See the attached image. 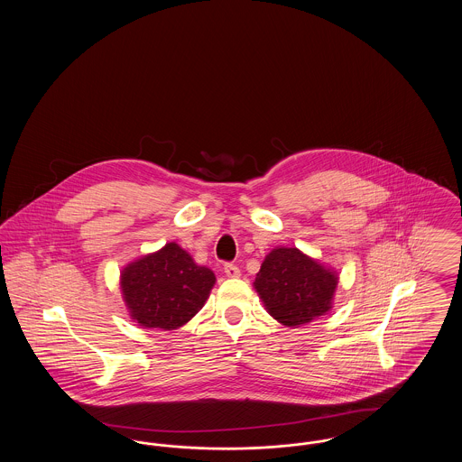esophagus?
<instances>
[{
	"mask_svg": "<svg viewBox=\"0 0 462 462\" xmlns=\"http://www.w3.org/2000/svg\"><path fill=\"white\" fill-rule=\"evenodd\" d=\"M223 272H225V275H226V277H230V279H237V277H241V270H239L236 264H225V266H223Z\"/></svg>",
	"mask_w": 462,
	"mask_h": 462,
	"instance_id": "obj_1",
	"label": "esophagus"
}]
</instances>
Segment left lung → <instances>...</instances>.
<instances>
[{"label": "left lung", "instance_id": "obj_1", "mask_svg": "<svg viewBox=\"0 0 462 462\" xmlns=\"http://www.w3.org/2000/svg\"><path fill=\"white\" fill-rule=\"evenodd\" d=\"M337 273L298 247H275L264 256L253 286L266 311L282 326L300 328L332 308Z\"/></svg>", "mask_w": 462, "mask_h": 462}]
</instances>
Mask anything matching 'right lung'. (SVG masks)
<instances>
[{"label": "right lung", "mask_w": 462, "mask_h": 462, "mask_svg": "<svg viewBox=\"0 0 462 462\" xmlns=\"http://www.w3.org/2000/svg\"><path fill=\"white\" fill-rule=\"evenodd\" d=\"M213 270L200 266L176 242L140 256L121 270V292L133 322L147 329L185 326L209 298Z\"/></svg>", "instance_id": "1"}]
</instances>
